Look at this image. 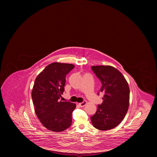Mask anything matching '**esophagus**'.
Wrapping results in <instances>:
<instances>
[{"mask_svg": "<svg viewBox=\"0 0 157 157\" xmlns=\"http://www.w3.org/2000/svg\"><path fill=\"white\" fill-rule=\"evenodd\" d=\"M86 104V101H84L83 102H81V103H79L78 104V105L79 107H81V108H83V107Z\"/></svg>", "mask_w": 157, "mask_h": 157, "instance_id": "obj_1", "label": "esophagus"}]
</instances>
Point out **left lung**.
I'll return each mask as SVG.
<instances>
[{
    "mask_svg": "<svg viewBox=\"0 0 157 157\" xmlns=\"http://www.w3.org/2000/svg\"><path fill=\"white\" fill-rule=\"evenodd\" d=\"M92 69L102 83L101 92L103 102L91 117L93 126L98 130H108L118 126L127 113L130 89L123 74L111 65L92 66Z\"/></svg>",
    "mask_w": 157,
    "mask_h": 157,
    "instance_id": "1",
    "label": "left lung"
}]
</instances>
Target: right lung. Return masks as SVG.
<instances>
[{
  "instance_id": "add662e5",
  "label": "right lung",
  "mask_w": 157,
  "mask_h": 157,
  "mask_svg": "<svg viewBox=\"0 0 157 157\" xmlns=\"http://www.w3.org/2000/svg\"><path fill=\"white\" fill-rule=\"evenodd\" d=\"M74 67L71 63L53 62L40 72L32 90L37 118L43 126L53 132H63L72 124L76 104L59 100L64 92L66 75Z\"/></svg>"
}]
</instances>
